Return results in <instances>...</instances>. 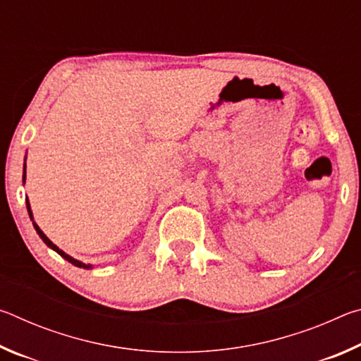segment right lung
Wrapping results in <instances>:
<instances>
[{
    "mask_svg": "<svg viewBox=\"0 0 361 361\" xmlns=\"http://www.w3.org/2000/svg\"><path fill=\"white\" fill-rule=\"evenodd\" d=\"M23 181H25V170H23ZM27 209H28V215H30V218H32L33 219V216H32V210H30V204H28V200H27ZM35 224V223H33ZM35 229H36V232H38V235L41 237V239H42V242H44L46 243V245L47 247H51L52 250H56V252L60 255V256H62V258H65L66 261H70L71 262V264H75V266H78V267H85V269H89L90 267V264L89 266H85L84 264V262H81V261H78V259H75V258H71V256L70 255H66L65 252H62V250H60L57 245H54V243L51 242V240H49L47 239V237H46V234H44V232H42L39 228H38V224H35Z\"/></svg>",
    "mask_w": 361,
    "mask_h": 361,
    "instance_id": "right-lung-1",
    "label": "right lung"
}]
</instances>
